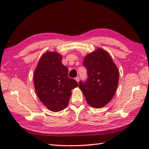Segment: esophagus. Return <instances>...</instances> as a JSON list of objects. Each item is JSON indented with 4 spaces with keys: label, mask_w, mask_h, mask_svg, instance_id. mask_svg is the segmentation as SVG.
<instances>
[{
    "label": "esophagus",
    "mask_w": 149,
    "mask_h": 149,
    "mask_svg": "<svg viewBox=\"0 0 149 149\" xmlns=\"http://www.w3.org/2000/svg\"><path fill=\"white\" fill-rule=\"evenodd\" d=\"M75 79L77 82V83H79V77H76L75 78Z\"/></svg>",
    "instance_id": "34e87169"
}]
</instances>
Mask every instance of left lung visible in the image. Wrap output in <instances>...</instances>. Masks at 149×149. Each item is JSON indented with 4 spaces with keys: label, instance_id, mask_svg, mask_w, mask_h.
Listing matches in <instances>:
<instances>
[{
    "label": "left lung",
    "instance_id": "8db88e82",
    "mask_svg": "<svg viewBox=\"0 0 149 149\" xmlns=\"http://www.w3.org/2000/svg\"><path fill=\"white\" fill-rule=\"evenodd\" d=\"M87 70L86 81H81L79 86L88 104L101 108L113 99L118 86L119 72L111 57L106 50L97 49L84 58Z\"/></svg>",
    "mask_w": 149,
    "mask_h": 149
}]
</instances>
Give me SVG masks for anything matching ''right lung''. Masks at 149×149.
I'll return each instance as SVG.
<instances>
[{"instance_id":"right-lung-1","label":"right lung","mask_w":149,"mask_h":149,"mask_svg":"<svg viewBox=\"0 0 149 149\" xmlns=\"http://www.w3.org/2000/svg\"><path fill=\"white\" fill-rule=\"evenodd\" d=\"M62 56L56 52H47L42 56L34 73V84L38 97L54 112L67 106L72 89L77 81L68 77V70L61 63Z\"/></svg>"}]
</instances>
